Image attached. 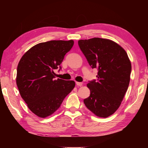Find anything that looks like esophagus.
<instances>
[{
    "label": "esophagus",
    "instance_id": "1",
    "mask_svg": "<svg viewBox=\"0 0 148 148\" xmlns=\"http://www.w3.org/2000/svg\"><path fill=\"white\" fill-rule=\"evenodd\" d=\"M76 84L77 86H82V85H83V83L82 82H76Z\"/></svg>",
    "mask_w": 148,
    "mask_h": 148
}]
</instances>
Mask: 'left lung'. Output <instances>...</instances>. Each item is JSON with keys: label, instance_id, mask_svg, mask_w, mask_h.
<instances>
[{"label": "left lung", "instance_id": "8db88e82", "mask_svg": "<svg viewBox=\"0 0 148 148\" xmlns=\"http://www.w3.org/2000/svg\"><path fill=\"white\" fill-rule=\"evenodd\" d=\"M78 45L91 68L98 71L97 79L87 85L90 95L84 104L96 116L108 117L118 109L128 89L131 61L126 51L110 40H80Z\"/></svg>", "mask_w": 148, "mask_h": 148}]
</instances>
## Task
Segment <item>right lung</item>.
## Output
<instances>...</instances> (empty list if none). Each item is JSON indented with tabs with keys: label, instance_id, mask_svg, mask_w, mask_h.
<instances>
[{
	"label": "right lung",
	"instance_id": "right-lung-1",
	"mask_svg": "<svg viewBox=\"0 0 148 148\" xmlns=\"http://www.w3.org/2000/svg\"><path fill=\"white\" fill-rule=\"evenodd\" d=\"M73 40H51L35 45L25 53L17 69L16 84L29 108L40 117H46L59 108L74 89L72 80L56 78L55 70L61 69L64 56Z\"/></svg>",
	"mask_w": 148,
	"mask_h": 148
}]
</instances>
